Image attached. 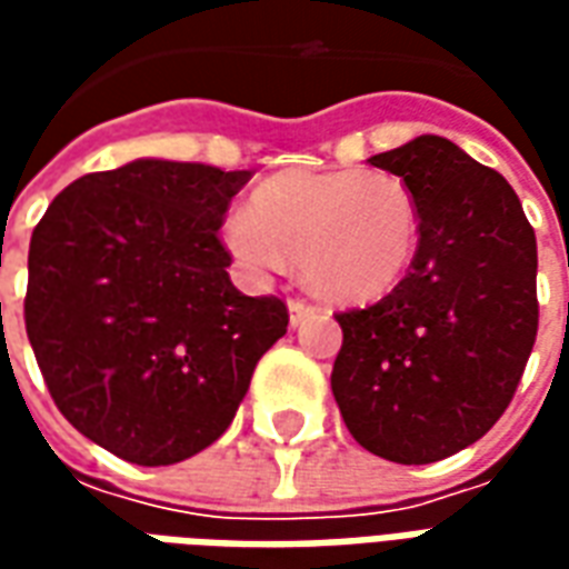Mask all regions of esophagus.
Returning a JSON list of instances; mask_svg holds the SVG:
<instances>
[{
  "label": "esophagus",
  "instance_id": "obj_1",
  "mask_svg": "<svg viewBox=\"0 0 569 569\" xmlns=\"http://www.w3.org/2000/svg\"><path fill=\"white\" fill-rule=\"evenodd\" d=\"M313 310L317 308H313L310 301H305V298H292V301H289V326H292V329H296V326H301V322L308 320Z\"/></svg>",
  "mask_w": 569,
  "mask_h": 569
}]
</instances>
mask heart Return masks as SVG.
Masks as SVG:
<instances>
[{
	"mask_svg": "<svg viewBox=\"0 0 569 569\" xmlns=\"http://www.w3.org/2000/svg\"><path fill=\"white\" fill-rule=\"evenodd\" d=\"M224 243L256 271L292 256L322 296L371 301L418 256L420 207L406 179L383 170H283L228 219Z\"/></svg>",
	"mask_w": 569,
	"mask_h": 569,
	"instance_id": "b5f03b06",
	"label": "heart"
}]
</instances>
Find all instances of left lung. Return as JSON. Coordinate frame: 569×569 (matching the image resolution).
Returning a JSON list of instances; mask_svg holds the SVG:
<instances>
[{"label":"left lung","instance_id":"obj_1","mask_svg":"<svg viewBox=\"0 0 569 569\" xmlns=\"http://www.w3.org/2000/svg\"><path fill=\"white\" fill-rule=\"evenodd\" d=\"M406 179L420 249L390 296L335 313L332 393L350 436L393 463L463 451L512 402L537 341V237L497 170L445 137L369 158Z\"/></svg>","mask_w":569,"mask_h":569}]
</instances>
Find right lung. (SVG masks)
Listing matches in <instances>:
<instances>
[{
    "label": "right lung",
    "instance_id": "right-lung-1",
    "mask_svg": "<svg viewBox=\"0 0 569 569\" xmlns=\"http://www.w3.org/2000/svg\"><path fill=\"white\" fill-rule=\"evenodd\" d=\"M249 170L140 158L67 186L36 224L23 320L60 415L121 460L170 466L231 427L283 338L219 240Z\"/></svg>",
    "mask_w": 569,
    "mask_h": 569
}]
</instances>
